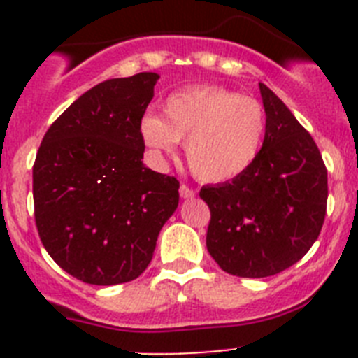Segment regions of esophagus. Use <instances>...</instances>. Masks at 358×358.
<instances>
[{"instance_id": "esophagus-1", "label": "esophagus", "mask_w": 358, "mask_h": 358, "mask_svg": "<svg viewBox=\"0 0 358 358\" xmlns=\"http://www.w3.org/2000/svg\"><path fill=\"white\" fill-rule=\"evenodd\" d=\"M179 195H181L182 199H192L195 197V189L189 188L188 185H181L179 186Z\"/></svg>"}]
</instances>
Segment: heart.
<instances>
[{
	"label": "heart",
	"mask_w": 358,
	"mask_h": 358,
	"mask_svg": "<svg viewBox=\"0 0 358 358\" xmlns=\"http://www.w3.org/2000/svg\"><path fill=\"white\" fill-rule=\"evenodd\" d=\"M267 118L262 103L220 85L176 91L163 103V118L141 120L145 143L170 152L186 141L189 170L202 182H226L243 176L264 147Z\"/></svg>",
	"instance_id": "heart-1"
}]
</instances>
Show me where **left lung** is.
<instances>
[{"mask_svg":"<svg viewBox=\"0 0 358 358\" xmlns=\"http://www.w3.org/2000/svg\"><path fill=\"white\" fill-rule=\"evenodd\" d=\"M260 93L267 131L256 163L199 194L211 213L208 251L240 278L274 276L301 260L327 215L328 173L314 138L267 85Z\"/></svg>","mask_w":358,"mask_h":358,"instance_id":"obj_1","label":"left lung"}]
</instances>
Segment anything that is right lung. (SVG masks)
Segmentation results:
<instances>
[{
	"label": "right lung",
	"mask_w": 358,
	"mask_h": 358,
	"mask_svg": "<svg viewBox=\"0 0 358 358\" xmlns=\"http://www.w3.org/2000/svg\"><path fill=\"white\" fill-rule=\"evenodd\" d=\"M157 73L110 78L50 125L34 163V213L53 262L91 285L132 281L179 204V181L143 164L141 118Z\"/></svg>",
	"instance_id": "right-lung-1"
}]
</instances>
